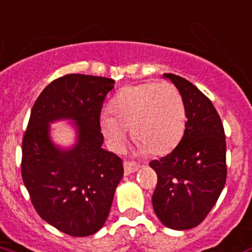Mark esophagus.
<instances>
[{"label": "esophagus", "mask_w": 252, "mask_h": 252, "mask_svg": "<svg viewBox=\"0 0 252 252\" xmlns=\"http://www.w3.org/2000/svg\"><path fill=\"white\" fill-rule=\"evenodd\" d=\"M139 168H140V165L137 163H135V161H128V160L124 161V172H126V175L136 172Z\"/></svg>", "instance_id": "esophagus-1"}]
</instances>
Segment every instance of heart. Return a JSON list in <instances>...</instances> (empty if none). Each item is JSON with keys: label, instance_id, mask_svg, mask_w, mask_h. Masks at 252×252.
Here are the masks:
<instances>
[{"label": "heart", "instance_id": "obj_1", "mask_svg": "<svg viewBox=\"0 0 252 252\" xmlns=\"http://www.w3.org/2000/svg\"><path fill=\"white\" fill-rule=\"evenodd\" d=\"M111 113L100 117L101 131L112 150L120 151L132 136L154 155L173 150L186 128V107L179 89L171 83H148L123 88L112 98Z\"/></svg>", "mask_w": 252, "mask_h": 252}]
</instances>
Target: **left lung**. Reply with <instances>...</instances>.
I'll use <instances>...</instances> for the list:
<instances>
[{"label":"left lung","instance_id":"1","mask_svg":"<svg viewBox=\"0 0 252 252\" xmlns=\"http://www.w3.org/2000/svg\"><path fill=\"white\" fill-rule=\"evenodd\" d=\"M163 76L182 94L187 121L176 148L150 163L158 173L152 206L165 227L189 230L206 219L224 187V128L211 100L192 83L172 73Z\"/></svg>","mask_w":252,"mask_h":252}]
</instances>
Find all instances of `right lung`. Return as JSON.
Wrapping results in <instances>:
<instances>
[{
  "label": "right lung",
  "mask_w": 252,
  "mask_h": 252,
  "mask_svg": "<svg viewBox=\"0 0 252 252\" xmlns=\"http://www.w3.org/2000/svg\"><path fill=\"white\" fill-rule=\"evenodd\" d=\"M113 84L107 77L65 74L32 108L22 139V180L37 214L66 235L89 236L101 228L124 173L123 160L101 148L100 113ZM63 118L78 128L70 150L50 140L49 123Z\"/></svg>",
  "instance_id": "right-lung-1"
}]
</instances>
